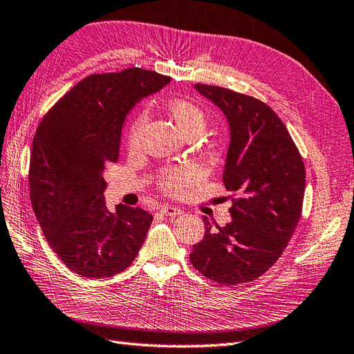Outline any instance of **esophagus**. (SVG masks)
Returning a JSON list of instances; mask_svg holds the SVG:
<instances>
[{"label": "esophagus", "instance_id": "obj_1", "mask_svg": "<svg viewBox=\"0 0 354 354\" xmlns=\"http://www.w3.org/2000/svg\"><path fill=\"white\" fill-rule=\"evenodd\" d=\"M160 212L165 214V215H169V216H178L183 214V209H179V207L176 206H170V205H165L160 207Z\"/></svg>", "mask_w": 354, "mask_h": 354}]
</instances>
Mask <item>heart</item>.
<instances>
[{
    "mask_svg": "<svg viewBox=\"0 0 354 354\" xmlns=\"http://www.w3.org/2000/svg\"><path fill=\"white\" fill-rule=\"evenodd\" d=\"M167 113L174 120L175 125L183 136L188 134H201L206 125V115L197 104L187 102V100H174L167 106ZM145 124V116H140L133 124L130 134H129V145L134 148L139 142L140 133ZM196 178V174L188 167H179L166 171L161 176V187L170 193H179L192 184Z\"/></svg>",
    "mask_w": 354,
    "mask_h": 354,
    "instance_id": "obj_1",
    "label": "heart"
}]
</instances>
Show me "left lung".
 <instances>
[{
  "label": "left lung",
  "instance_id": "left-lung-1",
  "mask_svg": "<svg viewBox=\"0 0 354 354\" xmlns=\"http://www.w3.org/2000/svg\"><path fill=\"white\" fill-rule=\"evenodd\" d=\"M227 120L230 142L223 183L238 194L224 227L203 216L205 238L193 245V266L220 284L248 283L283 254L301 218L305 167L272 109L227 88L194 85Z\"/></svg>",
  "mask_w": 354,
  "mask_h": 354
}]
</instances>
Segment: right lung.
I'll return each instance as SVG.
<instances>
[{"instance_id":"right-lung-1","label":"right lung","mask_w":354,"mask_h":354,"mask_svg":"<svg viewBox=\"0 0 354 354\" xmlns=\"http://www.w3.org/2000/svg\"><path fill=\"white\" fill-rule=\"evenodd\" d=\"M170 77L142 68L93 75L43 118L30 160L31 205L50 248L75 274L109 278L129 268L152 215L104 202V167L120 156L121 130L142 98Z\"/></svg>"}]
</instances>
